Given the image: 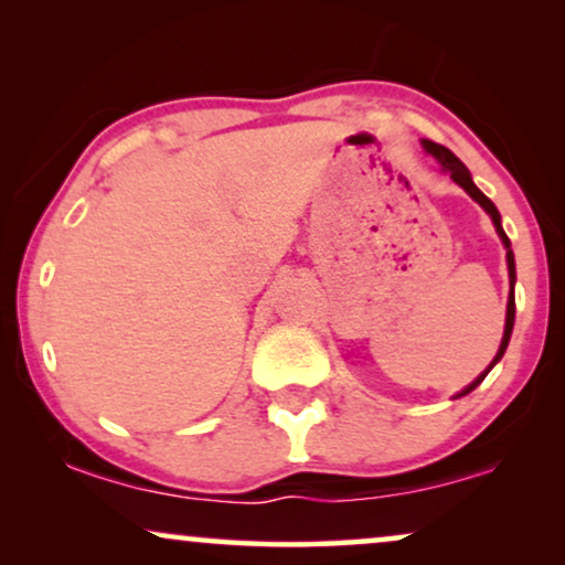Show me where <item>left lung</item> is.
<instances>
[{"mask_svg": "<svg viewBox=\"0 0 565 565\" xmlns=\"http://www.w3.org/2000/svg\"><path fill=\"white\" fill-rule=\"evenodd\" d=\"M422 146H424V151L427 153H431V157H435L437 161H439V167H443V172H447L452 177L455 182L460 184L462 190L468 192L470 198L476 200L478 205L483 207L486 213L491 215V221H493V226H497V234H499V238H501V244H504V249H507V267H509V285H512V292H509V303H507V323H504V337H501V344H499V352H497V358H493V362L489 367L483 370L481 375L476 377L473 383L468 385V388H462L458 396L455 398H460V396H468L470 391L473 388H478V385H481V381L486 375H489V370L497 365V362L504 358V352H507V344H509V337H512V329H514V280H516V273H514V252H512V242H509V236L504 234V228H501V215H499V211H497V205L491 203L489 198L483 195L481 190L476 188L473 184V180H470V172H468V167L462 164V161L455 157V153L450 151V149H445V146H439V143H435V141H427V138H424L422 141Z\"/></svg>", "mask_w": 565, "mask_h": 565, "instance_id": "left-lung-1", "label": "left lung"}]
</instances>
